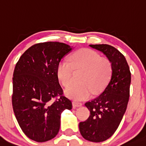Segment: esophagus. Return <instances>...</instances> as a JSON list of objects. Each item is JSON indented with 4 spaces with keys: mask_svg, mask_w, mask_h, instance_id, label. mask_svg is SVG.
<instances>
[{
    "mask_svg": "<svg viewBox=\"0 0 146 146\" xmlns=\"http://www.w3.org/2000/svg\"><path fill=\"white\" fill-rule=\"evenodd\" d=\"M82 105V103H80V102L78 101H73V108H78V107H80Z\"/></svg>",
    "mask_w": 146,
    "mask_h": 146,
    "instance_id": "1",
    "label": "esophagus"
}]
</instances>
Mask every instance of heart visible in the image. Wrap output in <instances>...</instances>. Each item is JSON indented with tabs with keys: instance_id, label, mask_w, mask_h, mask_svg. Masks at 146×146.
Instances as JSON below:
<instances>
[{
	"instance_id": "heart-1",
	"label": "heart",
	"mask_w": 146,
	"mask_h": 146,
	"mask_svg": "<svg viewBox=\"0 0 146 146\" xmlns=\"http://www.w3.org/2000/svg\"><path fill=\"white\" fill-rule=\"evenodd\" d=\"M74 70L82 73V85L71 86L64 93L73 99L84 100L90 97L92 92L99 94L104 89L111 78L112 64L108 58L101 57L90 49H82L71 56V63L62 60L58 64V78L64 87L71 84Z\"/></svg>"
}]
</instances>
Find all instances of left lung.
Wrapping results in <instances>:
<instances>
[{"label": "left lung", "instance_id": "8db88e82", "mask_svg": "<svg viewBox=\"0 0 146 146\" xmlns=\"http://www.w3.org/2000/svg\"><path fill=\"white\" fill-rule=\"evenodd\" d=\"M89 46L110 60L112 73L103 92L85 103L90 115L79 124V129L85 139L101 142L111 137L123 117L129 99L131 75L125 57L115 47L107 44Z\"/></svg>", "mask_w": 146, "mask_h": 146}]
</instances>
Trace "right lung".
Segmentation results:
<instances>
[{
  "instance_id": "right-lung-1",
  "label": "right lung",
  "mask_w": 146,
  "mask_h": 146,
  "mask_svg": "<svg viewBox=\"0 0 146 146\" xmlns=\"http://www.w3.org/2000/svg\"><path fill=\"white\" fill-rule=\"evenodd\" d=\"M72 50L59 42L37 43L29 47L15 65L13 111L23 132L33 141L45 142L55 137L61 113L72 109L71 101L62 96L57 75L58 64Z\"/></svg>"
}]
</instances>
